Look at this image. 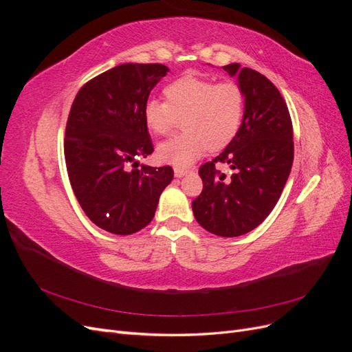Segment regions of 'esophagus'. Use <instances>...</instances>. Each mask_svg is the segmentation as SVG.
I'll use <instances>...</instances> for the list:
<instances>
[{
	"label": "esophagus",
	"mask_w": 352,
	"mask_h": 352,
	"mask_svg": "<svg viewBox=\"0 0 352 352\" xmlns=\"http://www.w3.org/2000/svg\"><path fill=\"white\" fill-rule=\"evenodd\" d=\"M185 175H188V170H184V168H175V176H176V177H184Z\"/></svg>",
	"instance_id": "esophagus-1"
}]
</instances>
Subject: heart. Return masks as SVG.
Returning a JSON list of instances; mask_svg holds the SVG:
<instances>
[{"instance_id":"b5f03b06","label":"heart","mask_w":352,"mask_h":352,"mask_svg":"<svg viewBox=\"0 0 352 352\" xmlns=\"http://www.w3.org/2000/svg\"><path fill=\"white\" fill-rule=\"evenodd\" d=\"M164 101L150 100L144 119L153 133L168 135L182 120L185 133L158 145L157 155L163 163L177 168L192 166L210 150L228 145L239 131L243 114V92L238 83H214L195 74L168 83Z\"/></svg>"}]
</instances>
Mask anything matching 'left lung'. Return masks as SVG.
I'll list each match as a JSON object with an SVG mask.
<instances>
[{"label": "left lung", "instance_id": "obj_1", "mask_svg": "<svg viewBox=\"0 0 352 352\" xmlns=\"http://www.w3.org/2000/svg\"><path fill=\"white\" fill-rule=\"evenodd\" d=\"M223 70L243 92L242 123L223 153L199 167L204 188L192 211L210 233L233 238L261 225L279 201L294 162V132L286 102L267 78L238 63ZM219 162L236 170L230 179L217 172Z\"/></svg>", "mask_w": 352, "mask_h": 352}]
</instances>
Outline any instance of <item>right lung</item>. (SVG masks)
<instances>
[{
    "mask_svg": "<svg viewBox=\"0 0 352 352\" xmlns=\"http://www.w3.org/2000/svg\"><path fill=\"white\" fill-rule=\"evenodd\" d=\"M167 73L164 65L126 63L85 83L72 104L65 138L70 185L89 220L114 235L144 229L173 179L170 166L135 168L138 157L154 151L144 107Z\"/></svg>",
    "mask_w": 352,
    "mask_h": 352,
    "instance_id": "obj_1",
    "label": "right lung"
}]
</instances>
